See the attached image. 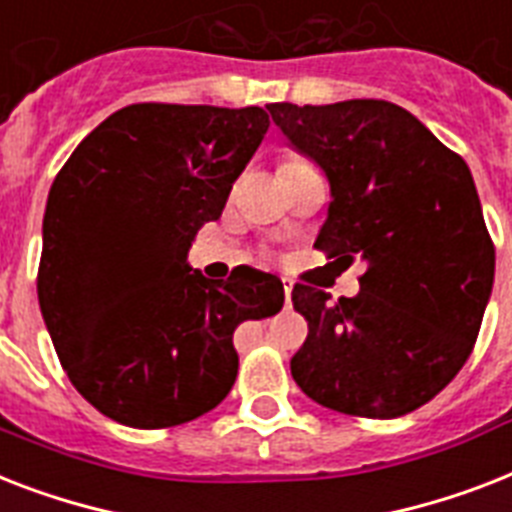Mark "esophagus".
Instances as JSON below:
<instances>
[{"label": "esophagus", "instance_id": "34e87169", "mask_svg": "<svg viewBox=\"0 0 512 512\" xmlns=\"http://www.w3.org/2000/svg\"><path fill=\"white\" fill-rule=\"evenodd\" d=\"M284 297H286V307L292 305V284H289V281H284Z\"/></svg>", "mask_w": 512, "mask_h": 512}]
</instances>
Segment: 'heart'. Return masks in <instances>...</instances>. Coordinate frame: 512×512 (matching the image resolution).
I'll use <instances>...</instances> for the list:
<instances>
[{
    "label": "heart",
    "mask_w": 512,
    "mask_h": 512,
    "mask_svg": "<svg viewBox=\"0 0 512 512\" xmlns=\"http://www.w3.org/2000/svg\"><path fill=\"white\" fill-rule=\"evenodd\" d=\"M299 165H307V162H302V160H286L284 165H281V170H284V168H299Z\"/></svg>",
    "instance_id": "heart-1"
}]
</instances>
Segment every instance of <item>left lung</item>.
Wrapping results in <instances>:
<instances>
[{
    "label": "left lung",
    "instance_id": "obj_1",
    "mask_svg": "<svg viewBox=\"0 0 512 512\" xmlns=\"http://www.w3.org/2000/svg\"><path fill=\"white\" fill-rule=\"evenodd\" d=\"M326 170L331 205L315 247L365 260L357 297L294 284L307 339L292 376L318 405L360 418L413 413L465 365L494 281V242L463 157L384 99L268 105Z\"/></svg>",
    "mask_w": 512,
    "mask_h": 512
}]
</instances>
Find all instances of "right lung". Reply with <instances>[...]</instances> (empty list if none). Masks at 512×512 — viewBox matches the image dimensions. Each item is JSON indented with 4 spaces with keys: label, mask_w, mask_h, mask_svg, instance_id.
Listing matches in <instances>:
<instances>
[{
    "label": "right lung",
    "mask_w": 512,
    "mask_h": 512,
    "mask_svg": "<svg viewBox=\"0 0 512 512\" xmlns=\"http://www.w3.org/2000/svg\"><path fill=\"white\" fill-rule=\"evenodd\" d=\"M268 126L263 107L128 105L54 178L41 315L70 384L112 421L170 429L210 413L239 371L236 326L284 307L270 273L210 281L186 265Z\"/></svg>",
    "instance_id": "1"
}]
</instances>
